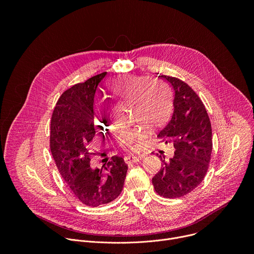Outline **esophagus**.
Returning a JSON list of instances; mask_svg holds the SVG:
<instances>
[{"label":"esophagus","mask_w":254,"mask_h":254,"mask_svg":"<svg viewBox=\"0 0 254 254\" xmlns=\"http://www.w3.org/2000/svg\"><path fill=\"white\" fill-rule=\"evenodd\" d=\"M141 159H143V156H128V157H126L125 160L127 163H137Z\"/></svg>","instance_id":"esophagus-1"}]
</instances>
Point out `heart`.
<instances>
[{"label": "heart", "mask_w": 254, "mask_h": 254, "mask_svg": "<svg viewBox=\"0 0 254 254\" xmlns=\"http://www.w3.org/2000/svg\"><path fill=\"white\" fill-rule=\"evenodd\" d=\"M112 91L122 97L135 102L137 118L140 122L156 126L165 121L169 115L171 100L167 88L163 85H154L146 77L127 76L116 80L112 84ZM103 113H99L97 120L101 121ZM146 132L140 128L123 129L119 133L122 146L135 149Z\"/></svg>", "instance_id": "obj_1"}]
</instances>
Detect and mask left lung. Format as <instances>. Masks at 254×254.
Returning a JSON list of instances; mask_svg holds the SVG:
<instances>
[{"label": "left lung", "instance_id": "obj_1", "mask_svg": "<svg viewBox=\"0 0 254 254\" xmlns=\"http://www.w3.org/2000/svg\"><path fill=\"white\" fill-rule=\"evenodd\" d=\"M169 84L174 92L173 114L159 131L176 149L168 162L153 178L156 192L165 198H179L192 192L203 181L212 152V128L206 108L195 91L184 81L155 73Z\"/></svg>", "mask_w": 254, "mask_h": 254}]
</instances>
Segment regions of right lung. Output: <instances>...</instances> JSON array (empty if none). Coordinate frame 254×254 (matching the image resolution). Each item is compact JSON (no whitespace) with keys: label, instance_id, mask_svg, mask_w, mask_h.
Listing matches in <instances>:
<instances>
[{"label":"right lung","instance_id":"right-lung-1","mask_svg":"<svg viewBox=\"0 0 254 254\" xmlns=\"http://www.w3.org/2000/svg\"><path fill=\"white\" fill-rule=\"evenodd\" d=\"M106 72L67 89L51 119L50 149L69 189L79 201L97 207L114 201L123 191L127 165L118 156L101 169L90 167L88 143L95 135L94 96Z\"/></svg>","mask_w":254,"mask_h":254}]
</instances>
